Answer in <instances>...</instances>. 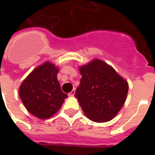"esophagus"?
<instances>
[{
	"mask_svg": "<svg viewBox=\"0 0 155 155\" xmlns=\"http://www.w3.org/2000/svg\"><path fill=\"white\" fill-rule=\"evenodd\" d=\"M75 89H73L68 95H69V97H73V96L75 95Z\"/></svg>",
	"mask_w": 155,
	"mask_h": 155,
	"instance_id": "obj_1",
	"label": "esophagus"
}]
</instances>
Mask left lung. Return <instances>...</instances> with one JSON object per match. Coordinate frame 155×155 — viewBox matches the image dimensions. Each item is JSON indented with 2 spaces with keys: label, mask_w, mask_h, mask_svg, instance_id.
Segmentation results:
<instances>
[{
  "label": "left lung",
  "mask_w": 155,
  "mask_h": 155,
  "mask_svg": "<svg viewBox=\"0 0 155 155\" xmlns=\"http://www.w3.org/2000/svg\"><path fill=\"white\" fill-rule=\"evenodd\" d=\"M80 71L82 78L75 97L84 114L96 122L112 120L126 100L127 82L99 59L83 66Z\"/></svg>",
  "instance_id": "left-lung-1"
}]
</instances>
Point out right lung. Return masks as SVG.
Masks as SVG:
<instances>
[{
  "label": "right lung",
  "instance_id": "add662e5",
  "mask_svg": "<svg viewBox=\"0 0 155 155\" xmlns=\"http://www.w3.org/2000/svg\"><path fill=\"white\" fill-rule=\"evenodd\" d=\"M58 71L54 65L45 63L35 68L20 86L19 96L23 104L40 119L52 117L68 97L57 80Z\"/></svg>",
  "mask_w": 155,
  "mask_h": 155
}]
</instances>
